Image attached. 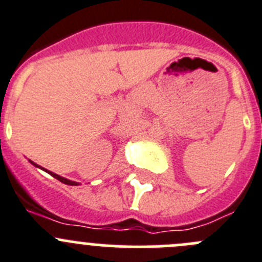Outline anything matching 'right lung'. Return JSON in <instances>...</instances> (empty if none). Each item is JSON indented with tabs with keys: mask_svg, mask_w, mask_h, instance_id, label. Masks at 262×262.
Masks as SVG:
<instances>
[{
	"mask_svg": "<svg viewBox=\"0 0 262 262\" xmlns=\"http://www.w3.org/2000/svg\"><path fill=\"white\" fill-rule=\"evenodd\" d=\"M29 163H31L32 165H35V167H37V168H40V169H42V170H45V172H48L49 174H50V176H53L54 178H57V180H58V181H60V182H62V183H66V185H70V186H79V185H80L79 182H75V181L67 180V178L62 177V176L57 174V173H53V172H50V170L45 169V168L40 167V165H37V164H36V163H33V161H32V160H29Z\"/></svg>",
	"mask_w": 262,
	"mask_h": 262,
	"instance_id": "1",
	"label": "right lung"
}]
</instances>
